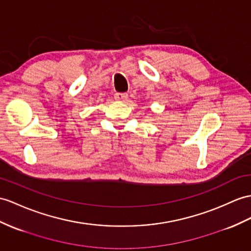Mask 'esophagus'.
Masks as SVG:
<instances>
[{
  "mask_svg": "<svg viewBox=\"0 0 251 251\" xmlns=\"http://www.w3.org/2000/svg\"><path fill=\"white\" fill-rule=\"evenodd\" d=\"M115 99L118 101H126L127 99V94L126 93H116L114 95Z\"/></svg>",
  "mask_w": 251,
  "mask_h": 251,
  "instance_id": "1",
  "label": "esophagus"
}]
</instances>
